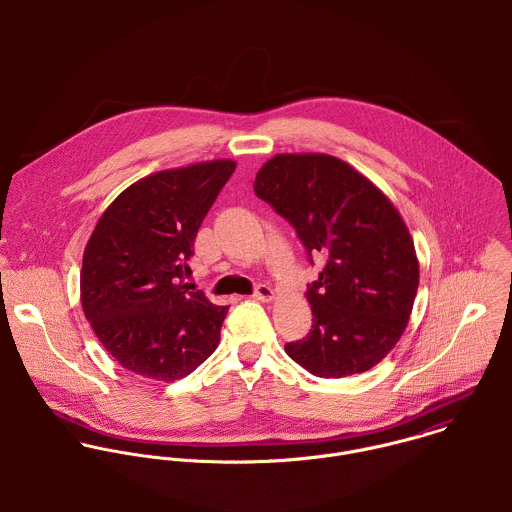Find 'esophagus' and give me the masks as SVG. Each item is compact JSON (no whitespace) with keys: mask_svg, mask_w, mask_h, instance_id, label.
Wrapping results in <instances>:
<instances>
[{"mask_svg":"<svg viewBox=\"0 0 512 512\" xmlns=\"http://www.w3.org/2000/svg\"><path fill=\"white\" fill-rule=\"evenodd\" d=\"M252 297L258 299V301H272L274 299V290L270 286H266V284H260V286H256Z\"/></svg>","mask_w":512,"mask_h":512,"instance_id":"1","label":"esophagus"}]
</instances>
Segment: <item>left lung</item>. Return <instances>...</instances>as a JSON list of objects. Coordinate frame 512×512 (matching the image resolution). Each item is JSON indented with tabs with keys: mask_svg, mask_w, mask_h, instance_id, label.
Here are the masks:
<instances>
[{
	"mask_svg": "<svg viewBox=\"0 0 512 512\" xmlns=\"http://www.w3.org/2000/svg\"><path fill=\"white\" fill-rule=\"evenodd\" d=\"M256 195L295 228L319 280L307 286L313 325L288 343L297 365L341 378L378 365L400 341L418 292L420 264L390 199L355 167L327 153H278Z\"/></svg>",
	"mask_w": 512,
	"mask_h": 512,
	"instance_id": "8db88e82",
	"label": "left lung"
}]
</instances>
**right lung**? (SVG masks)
Returning <instances> with one entry per match:
<instances>
[{
    "label": "right lung",
    "mask_w": 512,
    "mask_h": 512,
    "mask_svg": "<svg viewBox=\"0 0 512 512\" xmlns=\"http://www.w3.org/2000/svg\"><path fill=\"white\" fill-rule=\"evenodd\" d=\"M234 169L232 159H213L151 173L96 222L82 256V311L126 370L173 382L219 347L228 307L189 292L183 276L199 226Z\"/></svg>",
    "instance_id": "1"
}]
</instances>
